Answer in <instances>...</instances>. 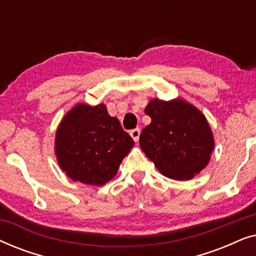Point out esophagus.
Wrapping results in <instances>:
<instances>
[{
	"mask_svg": "<svg viewBox=\"0 0 256 256\" xmlns=\"http://www.w3.org/2000/svg\"><path fill=\"white\" fill-rule=\"evenodd\" d=\"M140 134H141V130H140V128H135V129H132V130H130V136L135 142L138 141Z\"/></svg>",
	"mask_w": 256,
	"mask_h": 256,
	"instance_id": "34e87169",
	"label": "esophagus"
}]
</instances>
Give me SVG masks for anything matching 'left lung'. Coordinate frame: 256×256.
<instances>
[{"instance_id":"obj_1","label":"left lung","mask_w":256,"mask_h":256,"mask_svg":"<svg viewBox=\"0 0 256 256\" xmlns=\"http://www.w3.org/2000/svg\"><path fill=\"white\" fill-rule=\"evenodd\" d=\"M144 113L150 124L140 135V146L164 176L190 180L208 166L214 146L204 115L183 100L152 99Z\"/></svg>"}]
</instances>
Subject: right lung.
<instances>
[{
  "mask_svg": "<svg viewBox=\"0 0 256 256\" xmlns=\"http://www.w3.org/2000/svg\"><path fill=\"white\" fill-rule=\"evenodd\" d=\"M134 141L104 104H78L62 118L56 135L59 166L73 180L104 185L116 174Z\"/></svg>",
  "mask_w": 256,
  "mask_h": 256,
  "instance_id": "1",
  "label": "right lung"
}]
</instances>
